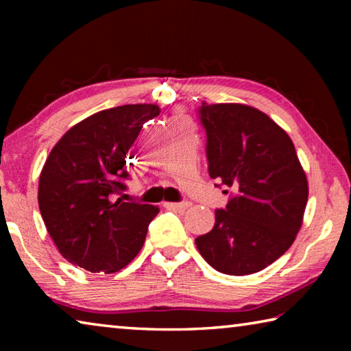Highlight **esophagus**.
<instances>
[{
  "mask_svg": "<svg viewBox=\"0 0 351 351\" xmlns=\"http://www.w3.org/2000/svg\"><path fill=\"white\" fill-rule=\"evenodd\" d=\"M189 206L190 203H187V201H184V203H164V207H167V209H176V210L187 209Z\"/></svg>",
  "mask_w": 351,
  "mask_h": 351,
  "instance_id": "esophagus-1",
  "label": "esophagus"
}]
</instances>
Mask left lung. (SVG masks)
I'll list each match as a JSON object with an SVG mask.
<instances>
[{
	"label": "left lung",
	"mask_w": 351,
	"mask_h": 351,
	"mask_svg": "<svg viewBox=\"0 0 351 351\" xmlns=\"http://www.w3.org/2000/svg\"><path fill=\"white\" fill-rule=\"evenodd\" d=\"M199 116L209 175L232 189L234 198L215 210L213 229L195 245L213 269L254 274L282 257L299 234L308 201L305 170L288 133L263 111L203 102Z\"/></svg>",
	"instance_id": "obj_1"
}]
</instances>
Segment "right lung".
I'll return each mask as SVG.
<instances>
[{"instance_id": "right-lung-1", "label": "right lung", "mask_w": 351, "mask_h": 351, "mask_svg": "<svg viewBox=\"0 0 351 351\" xmlns=\"http://www.w3.org/2000/svg\"><path fill=\"white\" fill-rule=\"evenodd\" d=\"M156 104L122 105L94 112L64 133L41 169L38 206L52 241L69 263L111 274L144 246L152 204L123 203L125 159Z\"/></svg>"}]
</instances>
